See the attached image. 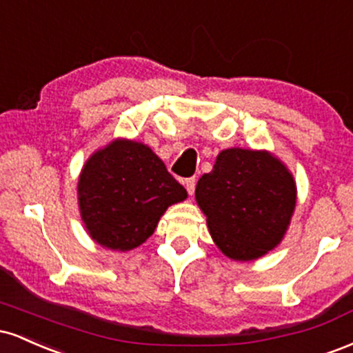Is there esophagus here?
<instances>
[{
    "mask_svg": "<svg viewBox=\"0 0 353 353\" xmlns=\"http://www.w3.org/2000/svg\"><path fill=\"white\" fill-rule=\"evenodd\" d=\"M184 185H185V189H188V192L190 194V196H192L194 190H196V179H194V177H190V179H185Z\"/></svg>",
    "mask_w": 353,
    "mask_h": 353,
    "instance_id": "1",
    "label": "esophagus"
}]
</instances>
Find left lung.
Masks as SVG:
<instances>
[{"mask_svg": "<svg viewBox=\"0 0 353 353\" xmlns=\"http://www.w3.org/2000/svg\"><path fill=\"white\" fill-rule=\"evenodd\" d=\"M196 199L219 249L252 261L282 241L297 196L292 174L269 152L228 149L197 182Z\"/></svg>", "mask_w": 353, "mask_h": 353, "instance_id": "obj_1", "label": "left lung"}]
</instances>
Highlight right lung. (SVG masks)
<instances>
[{
  "label": "right lung",
  "instance_id": "obj_1",
  "mask_svg": "<svg viewBox=\"0 0 353 353\" xmlns=\"http://www.w3.org/2000/svg\"><path fill=\"white\" fill-rule=\"evenodd\" d=\"M78 194L89 236L112 250L143 244L164 210L188 197L163 161L134 141H114L92 154L81 172Z\"/></svg>",
  "mask_w": 353,
  "mask_h": 353
}]
</instances>
